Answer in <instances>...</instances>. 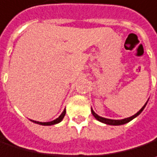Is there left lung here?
Here are the masks:
<instances>
[{
	"instance_id": "1",
	"label": "left lung",
	"mask_w": 157,
	"mask_h": 157,
	"mask_svg": "<svg viewBox=\"0 0 157 157\" xmlns=\"http://www.w3.org/2000/svg\"><path fill=\"white\" fill-rule=\"evenodd\" d=\"M147 101L145 103V105L143 106L139 111H138L137 113L134 114L133 116H132V117H127V118H124V119H121V120H114V119H109V118H105V117H100L98 116L97 114L95 113L93 109H91V111H92V114H93V116L98 120V121L101 122V123H104L106 124H110V125H121V124H126V123H128L131 120H132L133 118H135L136 117H138L140 114L142 112V110L144 109V108L147 105Z\"/></svg>"
}]
</instances>
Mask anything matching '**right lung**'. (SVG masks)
<instances>
[{"label":"right lung","instance_id":"right-lung-1","mask_svg":"<svg viewBox=\"0 0 157 157\" xmlns=\"http://www.w3.org/2000/svg\"><path fill=\"white\" fill-rule=\"evenodd\" d=\"M65 113H66V110L64 109V110L63 111V113L61 114L56 119H55V120H53V121H50V122H43V123H42V122L34 121V120H31V121H33V123H35V124H41V125H52V124H58V123H60V122L62 121V120L63 119L64 116H65Z\"/></svg>","mask_w":157,"mask_h":157}]
</instances>
